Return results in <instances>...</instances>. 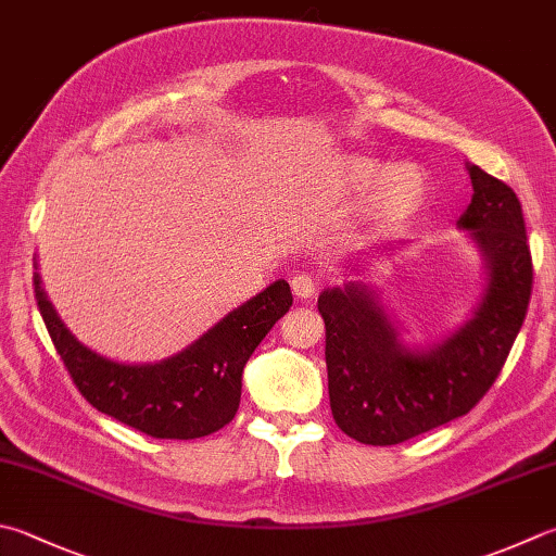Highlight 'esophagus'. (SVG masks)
<instances>
[{
    "mask_svg": "<svg viewBox=\"0 0 556 556\" xmlns=\"http://www.w3.org/2000/svg\"><path fill=\"white\" fill-rule=\"evenodd\" d=\"M290 288H292V295L298 300H309L319 288V278L314 274H307V270H300V274L292 276Z\"/></svg>",
    "mask_w": 556,
    "mask_h": 556,
    "instance_id": "obj_1",
    "label": "esophagus"
}]
</instances>
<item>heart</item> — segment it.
Here are the masks:
<instances>
[{
    "mask_svg": "<svg viewBox=\"0 0 556 556\" xmlns=\"http://www.w3.org/2000/svg\"><path fill=\"white\" fill-rule=\"evenodd\" d=\"M382 173V164L375 160H365V156H349L341 164V186L345 191H363V188L372 186L374 179L378 184L372 188L370 195V213L377 219H400L408 213H414L424 201V176L416 166H394V169Z\"/></svg>",
    "mask_w": 556,
    "mask_h": 556,
    "instance_id": "b5f03b06",
    "label": "heart"
}]
</instances>
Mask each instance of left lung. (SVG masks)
<instances>
[{
    "mask_svg": "<svg viewBox=\"0 0 556 556\" xmlns=\"http://www.w3.org/2000/svg\"><path fill=\"white\" fill-rule=\"evenodd\" d=\"M467 169L475 195L459 227L484 251L489 286L463 329L433 351L408 353L365 288L324 290L317 300L331 414L353 441L396 445L472 412L526 321L532 256L522 205L508 184L475 164Z\"/></svg>",
    "mask_w": 556,
    "mask_h": 556,
    "instance_id": "1",
    "label": "left lung"
}]
</instances>
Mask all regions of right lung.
<instances>
[{
  "label": "right lung",
  "mask_w": 556,
  "mask_h": 556,
  "mask_svg": "<svg viewBox=\"0 0 556 556\" xmlns=\"http://www.w3.org/2000/svg\"><path fill=\"white\" fill-rule=\"evenodd\" d=\"M34 292L52 345L84 400L135 431L176 441L211 435L232 421L247 361L292 305L290 286L276 280L174 358L121 365L75 341L46 300L38 276Z\"/></svg>",
  "instance_id": "1"
}]
</instances>
